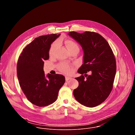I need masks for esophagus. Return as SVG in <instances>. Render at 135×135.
I'll list each match as a JSON object with an SVG mask.
<instances>
[{
	"instance_id": "1",
	"label": "esophagus",
	"mask_w": 135,
	"mask_h": 135,
	"mask_svg": "<svg viewBox=\"0 0 135 135\" xmlns=\"http://www.w3.org/2000/svg\"><path fill=\"white\" fill-rule=\"evenodd\" d=\"M65 79H66V81H69V80L72 79L71 78H70V77H68V76H66V78H65Z\"/></svg>"
}]
</instances>
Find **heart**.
<instances>
[{
    "mask_svg": "<svg viewBox=\"0 0 135 135\" xmlns=\"http://www.w3.org/2000/svg\"><path fill=\"white\" fill-rule=\"evenodd\" d=\"M66 46L68 49V50L72 49H75V48L79 49L78 45L75 42H74L72 41H70V40L67 41L66 42ZM57 46H58V43L56 42L52 44L51 48L50 49V51H49V53L51 55H53V54H54L55 50L57 47ZM58 68L60 71H61L62 73L66 74H70L73 72V69H72L71 67L69 65H68L67 64H66V63H61V64L59 65Z\"/></svg>",
    "mask_w": 135,
    "mask_h": 135,
    "instance_id": "b5f03b06",
    "label": "heart"
}]
</instances>
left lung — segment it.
<instances>
[{
	"instance_id": "8db88e82",
	"label": "left lung",
	"mask_w": 135,
	"mask_h": 135,
	"mask_svg": "<svg viewBox=\"0 0 135 135\" xmlns=\"http://www.w3.org/2000/svg\"><path fill=\"white\" fill-rule=\"evenodd\" d=\"M68 35L81 46L84 53L83 64L78 73L85 74V77L87 72L91 73L86 79L83 75L75 78L79 85L73 91L74 97L85 106L95 107L107 99L113 88L117 70L113 51L106 40L98 33L71 31Z\"/></svg>"
}]
</instances>
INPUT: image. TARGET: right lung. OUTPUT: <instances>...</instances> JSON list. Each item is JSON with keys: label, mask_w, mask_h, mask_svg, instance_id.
I'll use <instances>...</instances> for the list:
<instances>
[{"label": "right lung", "mask_w": 135, "mask_h": 135, "mask_svg": "<svg viewBox=\"0 0 135 135\" xmlns=\"http://www.w3.org/2000/svg\"><path fill=\"white\" fill-rule=\"evenodd\" d=\"M51 34L36 38L23 50L17 64L19 84L28 100L39 107L53 103L65 82L62 75H45L44 61L49 58L51 44L60 36Z\"/></svg>", "instance_id": "obj_1"}]
</instances>
